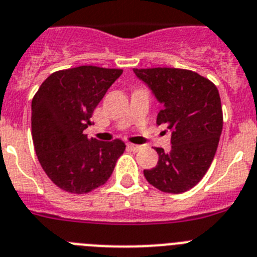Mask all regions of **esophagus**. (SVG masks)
<instances>
[{"mask_svg":"<svg viewBox=\"0 0 257 257\" xmlns=\"http://www.w3.org/2000/svg\"><path fill=\"white\" fill-rule=\"evenodd\" d=\"M126 147H128L129 150L132 151H138V150H141V146H138V145H135V144H126Z\"/></svg>","mask_w":257,"mask_h":257,"instance_id":"1","label":"esophagus"}]
</instances>
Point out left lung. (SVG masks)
Returning a JSON list of instances; mask_svg holds the SVG:
<instances>
[{
	"label": "left lung",
	"instance_id": "1",
	"mask_svg": "<svg viewBox=\"0 0 257 257\" xmlns=\"http://www.w3.org/2000/svg\"><path fill=\"white\" fill-rule=\"evenodd\" d=\"M163 104L156 124L172 132L171 149L156 147L159 160L145 169L149 184L160 191L190 190L206 175L222 131V108L216 85L199 73L182 68H135Z\"/></svg>",
	"mask_w": 257,
	"mask_h": 257
}]
</instances>
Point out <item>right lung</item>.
Listing matches in <instances>:
<instances>
[{"mask_svg": "<svg viewBox=\"0 0 257 257\" xmlns=\"http://www.w3.org/2000/svg\"><path fill=\"white\" fill-rule=\"evenodd\" d=\"M120 68L80 66L51 73L32 99L36 155L53 184L71 194L106 184L125 151L121 140L101 142L84 133Z\"/></svg>", "mask_w": 257, "mask_h": 257, "instance_id": "obj_1", "label": "right lung"}]
</instances>
